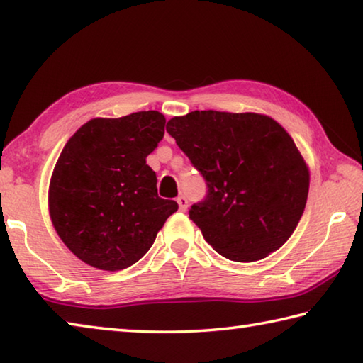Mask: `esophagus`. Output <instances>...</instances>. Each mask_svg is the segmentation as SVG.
<instances>
[{"label": "esophagus", "mask_w": 363, "mask_h": 363, "mask_svg": "<svg viewBox=\"0 0 363 363\" xmlns=\"http://www.w3.org/2000/svg\"><path fill=\"white\" fill-rule=\"evenodd\" d=\"M176 201H177V205H179V210H181V211H186V210H187V206H189V201H187L186 196H184V195L177 196Z\"/></svg>", "instance_id": "1"}]
</instances>
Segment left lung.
<instances>
[{
  "label": "left lung",
  "instance_id": "1",
  "mask_svg": "<svg viewBox=\"0 0 363 363\" xmlns=\"http://www.w3.org/2000/svg\"><path fill=\"white\" fill-rule=\"evenodd\" d=\"M167 131L206 182L189 218L220 256L251 262L277 251L303 216L309 169L290 134L259 113L195 110Z\"/></svg>",
  "mask_w": 363,
  "mask_h": 363
}]
</instances>
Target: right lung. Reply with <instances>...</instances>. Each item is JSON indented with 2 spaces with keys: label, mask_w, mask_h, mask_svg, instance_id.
<instances>
[{
  "label": "right lung",
  "mask_w": 363,
  "mask_h": 363,
  "mask_svg": "<svg viewBox=\"0 0 363 363\" xmlns=\"http://www.w3.org/2000/svg\"><path fill=\"white\" fill-rule=\"evenodd\" d=\"M157 110L94 118L65 144L49 184V213L60 240L83 262L121 270L138 262L177 211L160 199L145 158L164 134Z\"/></svg>",
  "instance_id": "add662e5"
}]
</instances>
